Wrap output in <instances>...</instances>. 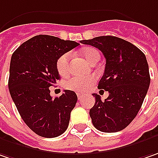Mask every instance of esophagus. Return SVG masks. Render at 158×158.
I'll return each instance as SVG.
<instances>
[{"label": "esophagus", "instance_id": "esophagus-1", "mask_svg": "<svg viewBox=\"0 0 158 158\" xmlns=\"http://www.w3.org/2000/svg\"><path fill=\"white\" fill-rule=\"evenodd\" d=\"M77 95H78V99L81 100V98H82V94H81L80 93H78V94H77Z\"/></svg>", "mask_w": 158, "mask_h": 158}]
</instances>
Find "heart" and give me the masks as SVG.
Masks as SVG:
<instances>
[{
    "instance_id": "obj_1",
    "label": "heart",
    "mask_w": 158,
    "mask_h": 158,
    "mask_svg": "<svg viewBox=\"0 0 158 158\" xmlns=\"http://www.w3.org/2000/svg\"><path fill=\"white\" fill-rule=\"evenodd\" d=\"M81 54L83 57L90 64L95 57H100L99 52L94 48L87 47L81 50ZM56 68L58 72L62 76H65L69 73L70 71V54L65 53L62 55L56 62ZM95 81L94 76H72L67 79L64 83V86L67 89L76 91V92H82L86 90Z\"/></svg>"
}]
</instances>
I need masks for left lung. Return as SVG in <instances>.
<instances>
[{"label":"left lung","mask_w":158,"mask_h":158,"mask_svg":"<svg viewBox=\"0 0 158 158\" xmlns=\"http://www.w3.org/2000/svg\"><path fill=\"white\" fill-rule=\"evenodd\" d=\"M81 43L97 48L106 59L98 88L109 92L103 102L93 94L95 103L90 109L94 127L101 132L116 133L134 119L150 83L147 59L131 42L115 36H99Z\"/></svg>","instance_id":"left-lung-1"}]
</instances>
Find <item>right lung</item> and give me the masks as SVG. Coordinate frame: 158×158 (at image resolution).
<instances>
[{
    "label": "right lung",
    "mask_w": 158,
    "mask_h": 158,
    "mask_svg": "<svg viewBox=\"0 0 158 158\" xmlns=\"http://www.w3.org/2000/svg\"><path fill=\"white\" fill-rule=\"evenodd\" d=\"M50 35H37L13 53L10 66L9 90L27 127L45 138L57 137L66 131L77 94L71 90L56 98L49 86L60 79L57 59L79 46Z\"/></svg>",
    "instance_id": "add662e5"
}]
</instances>
